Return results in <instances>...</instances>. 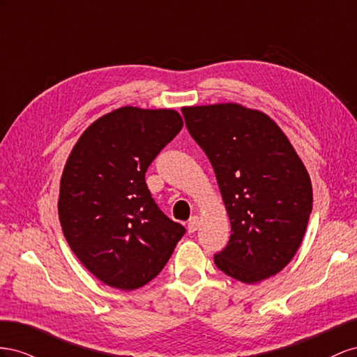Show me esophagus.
I'll return each instance as SVG.
<instances>
[{
	"mask_svg": "<svg viewBox=\"0 0 357 357\" xmlns=\"http://www.w3.org/2000/svg\"><path fill=\"white\" fill-rule=\"evenodd\" d=\"M199 226H200V220L197 215H195L190 218V221L187 224V230H188V233H195L199 229Z\"/></svg>",
	"mask_w": 357,
	"mask_h": 357,
	"instance_id": "1",
	"label": "esophagus"
}]
</instances>
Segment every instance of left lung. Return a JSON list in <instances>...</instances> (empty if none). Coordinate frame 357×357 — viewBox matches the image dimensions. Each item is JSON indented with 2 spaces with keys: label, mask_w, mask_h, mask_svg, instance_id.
<instances>
[{
  "label": "left lung",
  "mask_w": 357,
  "mask_h": 357,
  "mask_svg": "<svg viewBox=\"0 0 357 357\" xmlns=\"http://www.w3.org/2000/svg\"><path fill=\"white\" fill-rule=\"evenodd\" d=\"M215 172L231 226L217 268L256 284L287 266L312 211L308 170L277 122L238 103L182 107Z\"/></svg>",
  "instance_id": "1"
}]
</instances>
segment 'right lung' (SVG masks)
Segmentation results:
<instances>
[{"label":"right lung","instance_id":"right-lung-1","mask_svg":"<svg viewBox=\"0 0 357 357\" xmlns=\"http://www.w3.org/2000/svg\"><path fill=\"white\" fill-rule=\"evenodd\" d=\"M184 122L173 109L124 106L91 124L71 149L58 213L80 263L107 286L144 287L165 268L185 229L160 211L145 182Z\"/></svg>","mask_w":357,"mask_h":357}]
</instances>
